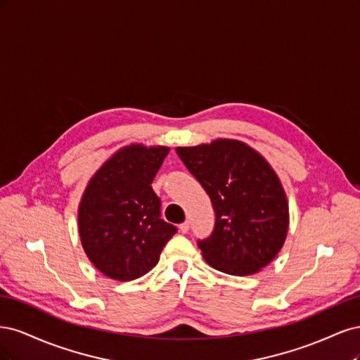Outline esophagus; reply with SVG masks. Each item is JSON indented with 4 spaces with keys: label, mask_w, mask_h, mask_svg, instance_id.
<instances>
[{
    "label": "esophagus",
    "mask_w": 360,
    "mask_h": 360,
    "mask_svg": "<svg viewBox=\"0 0 360 360\" xmlns=\"http://www.w3.org/2000/svg\"><path fill=\"white\" fill-rule=\"evenodd\" d=\"M180 231L183 233V234H186L188 231H189V222L186 221V222H183V224H180Z\"/></svg>",
    "instance_id": "esophagus-1"
}]
</instances>
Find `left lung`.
Masks as SVG:
<instances>
[{"label": "left lung", "mask_w": 360, "mask_h": 360, "mask_svg": "<svg viewBox=\"0 0 360 360\" xmlns=\"http://www.w3.org/2000/svg\"><path fill=\"white\" fill-rule=\"evenodd\" d=\"M176 151L209 193L216 214L213 233L198 240L204 259L236 276L266 267L284 246L288 231V201L274 168L236 139Z\"/></svg>", "instance_id": "8db88e82"}]
</instances>
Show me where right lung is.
Returning a JSON list of instances; mask_svg holds the SVG:
<instances>
[{
  "instance_id": "1",
  "label": "right lung",
  "mask_w": 360,
  "mask_h": 360,
  "mask_svg": "<svg viewBox=\"0 0 360 360\" xmlns=\"http://www.w3.org/2000/svg\"><path fill=\"white\" fill-rule=\"evenodd\" d=\"M168 147L130 144L96 171L79 202L78 225L86 257L117 281H132L153 269L177 228L160 219L151 188Z\"/></svg>"
}]
</instances>
